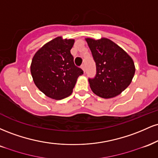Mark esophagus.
<instances>
[{"mask_svg":"<svg viewBox=\"0 0 158 158\" xmlns=\"http://www.w3.org/2000/svg\"><path fill=\"white\" fill-rule=\"evenodd\" d=\"M81 68L82 69V70H83V71L85 72V64H81Z\"/></svg>","mask_w":158,"mask_h":158,"instance_id":"esophagus-1","label":"esophagus"}]
</instances>
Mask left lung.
I'll return each instance as SVG.
<instances>
[{"mask_svg":"<svg viewBox=\"0 0 158 158\" xmlns=\"http://www.w3.org/2000/svg\"><path fill=\"white\" fill-rule=\"evenodd\" d=\"M85 40L97 68L95 77L88 79L92 91L105 99L117 97L128 88L135 75L131 56L110 39Z\"/></svg>","mask_w":158,"mask_h":158,"instance_id":"1","label":"left lung"}]
</instances>
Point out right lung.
I'll return each instance as SVG.
<instances>
[{"label": "right lung", "mask_w": 158, "mask_h": 158, "mask_svg": "<svg viewBox=\"0 0 158 158\" xmlns=\"http://www.w3.org/2000/svg\"><path fill=\"white\" fill-rule=\"evenodd\" d=\"M74 39L57 37L40 48L32 58L30 72L34 83L47 97L62 99L73 92L83 70L74 64L70 53Z\"/></svg>", "instance_id": "obj_1"}]
</instances>
